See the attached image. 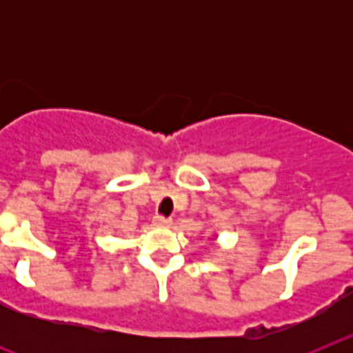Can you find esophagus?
<instances>
[{"mask_svg": "<svg viewBox=\"0 0 353 353\" xmlns=\"http://www.w3.org/2000/svg\"><path fill=\"white\" fill-rule=\"evenodd\" d=\"M152 223H154L155 226H170L171 219H170V217H162V215H155Z\"/></svg>", "mask_w": 353, "mask_h": 353, "instance_id": "obj_1", "label": "esophagus"}]
</instances>
